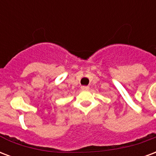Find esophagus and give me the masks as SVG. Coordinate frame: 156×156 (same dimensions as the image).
Instances as JSON below:
<instances>
[{
  "label": "esophagus",
  "instance_id": "1",
  "mask_svg": "<svg viewBox=\"0 0 156 156\" xmlns=\"http://www.w3.org/2000/svg\"><path fill=\"white\" fill-rule=\"evenodd\" d=\"M81 89L83 90V91H87L89 89V87L87 86H83V87H81Z\"/></svg>",
  "mask_w": 156,
  "mask_h": 156
}]
</instances>
